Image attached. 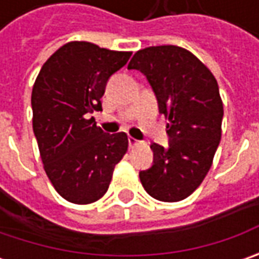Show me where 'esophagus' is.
<instances>
[{
	"mask_svg": "<svg viewBox=\"0 0 259 259\" xmlns=\"http://www.w3.org/2000/svg\"><path fill=\"white\" fill-rule=\"evenodd\" d=\"M128 144H130V147H134V145L138 144V140H135L134 137H128Z\"/></svg>",
	"mask_w": 259,
	"mask_h": 259,
	"instance_id": "obj_1",
	"label": "esophagus"
}]
</instances>
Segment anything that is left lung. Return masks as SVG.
Listing matches in <instances>:
<instances>
[{
  "mask_svg": "<svg viewBox=\"0 0 259 259\" xmlns=\"http://www.w3.org/2000/svg\"><path fill=\"white\" fill-rule=\"evenodd\" d=\"M128 69L147 77L158 112L168 118V147L151 144L153 165L140 171L141 184L157 200H183L203 182L221 141L224 105L218 82L196 56L179 46L143 49Z\"/></svg>",
  "mask_w": 259,
  "mask_h": 259,
  "instance_id": "obj_1",
  "label": "left lung"
}]
</instances>
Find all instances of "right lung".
Instances as JSON below:
<instances>
[{"instance_id":"obj_1","label":"right lung","mask_w":259,"mask_h":259,"mask_svg":"<svg viewBox=\"0 0 259 259\" xmlns=\"http://www.w3.org/2000/svg\"><path fill=\"white\" fill-rule=\"evenodd\" d=\"M130 57L131 52L70 41L49 57L35 79L31 108L40 155L56 192L72 203L101 199L126 153L125 133L106 134L89 116L102 111L109 77Z\"/></svg>"}]
</instances>
